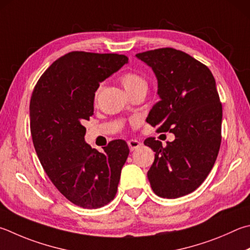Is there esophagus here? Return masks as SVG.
Listing matches in <instances>:
<instances>
[{
	"instance_id": "1",
	"label": "esophagus",
	"mask_w": 250,
	"mask_h": 250,
	"mask_svg": "<svg viewBox=\"0 0 250 250\" xmlns=\"http://www.w3.org/2000/svg\"><path fill=\"white\" fill-rule=\"evenodd\" d=\"M128 145H129L130 151H135V149L139 148L142 144H141L138 140H133L132 139V140H129L128 141Z\"/></svg>"
}]
</instances>
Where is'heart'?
Masks as SVG:
<instances>
[{"label": "heart", "instance_id": "obj_1", "mask_svg": "<svg viewBox=\"0 0 250 250\" xmlns=\"http://www.w3.org/2000/svg\"><path fill=\"white\" fill-rule=\"evenodd\" d=\"M120 81L129 94L137 92L139 89H146L147 87V83L143 76L133 71H129L121 74Z\"/></svg>", "mask_w": 250, "mask_h": 250}]
</instances>
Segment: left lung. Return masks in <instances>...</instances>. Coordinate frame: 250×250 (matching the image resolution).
Here are the masks:
<instances>
[{"instance_id": "8db88e82", "label": "left lung", "mask_w": 250, "mask_h": 250, "mask_svg": "<svg viewBox=\"0 0 250 250\" xmlns=\"http://www.w3.org/2000/svg\"><path fill=\"white\" fill-rule=\"evenodd\" d=\"M137 58L152 67L161 98L146 121L157 132L175 134L165 147L155 138L144 141L155 152L147 178L158 197L186 196L203 183L219 154L222 104L214 76L203 63L174 48L149 50Z\"/></svg>"}]
</instances>
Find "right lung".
<instances>
[{
	"label": "right lung",
	"mask_w": 250,
	"mask_h": 250,
	"mask_svg": "<svg viewBox=\"0 0 250 250\" xmlns=\"http://www.w3.org/2000/svg\"><path fill=\"white\" fill-rule=\"evenodd\" d=\"M128 63L117 53L72 51L50 65L30 98V132L44 171L67 200L85 208L115 198L129 155L124 140L98 152L85 142V120L94 113L99 83Z\"/></svg>",
	"instance_id": "add662e5"
}]
</instances>
